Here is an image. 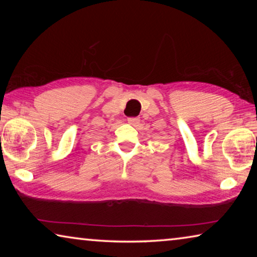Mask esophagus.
<instances>
[{"mask_svg": "<svg viewBox=\"0 0 257 257\" xmlns=\"http://www.w3.org/2000/svg\"><path fill=\"white\" fill-rule=\"evenodd\" d=\"M139 122H141V120H139V118H128V123L135 125V127H136V125H138Z\"/></svg>", "mask_w": 257, "mask_h": 257, "instance_id": "34e87169", "label": "esophagus"}]
</instances>
